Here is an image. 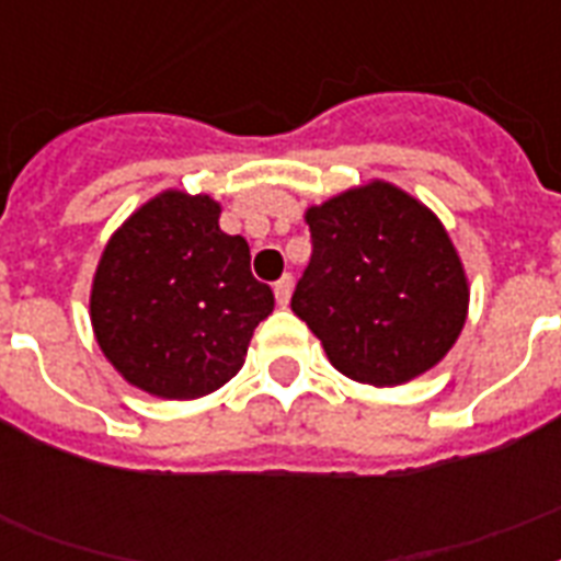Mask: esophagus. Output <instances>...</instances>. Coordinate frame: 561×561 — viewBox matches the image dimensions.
Returning a JSON list of instances; mask_svg holds the SVG:
<instances>
[{
  "label": "esophagus",
  "instance_id": "esophagus-1",
  "mask_svg": "<svg viewBox=\"0 0 561 561\" xmlns=\"http://www.w3.org/2000/svg\"><path fill=\"white\" fill-rule=\"evenodd\" d=\"M290 290H294V279H290V276H282V279L276 282V285H273L276 302H279L282 308H285L290 302Z\"/></svg>",
  "mask_w": 561,
  "mask_h": 561
}]
</instances>
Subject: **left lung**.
I'll return each instance as SVG.
<instances>
[{"label":"left lung","instance_id":"1","mask_svg":"<svg viewBox=\"0 0 561 561\" xmlns=\"http://www.w3.org/2000/svg\"><path fill=\"white\" fill-rule=\"evenodd\" d=\"M314 253L290 308L332 367L399 387L451 352L469 317V276L448 229L425 203L369 180L308 206Z\"/></svg>","mask_w":561,"mask_h":561}]
</instances>
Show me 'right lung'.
Listing matches in <instances>:
<instances>
[{
    "label": "right lung",
    "instance_id": "right-lung-1",
    "mask_svg": "<svg viewBox=\"0 0 561 561\" xmlns=\"http://www.w3.org/2000/svg\"><path fill=\"white\" fill-rule=\"evenodd\" d=\"M218 218L209 194H153L110 236L92 276L90 323L104 358L157 399L224 387L273 311V290L250 273V247Z\"/></svg>",
    "mask_w": 561,
    "mask_h": 561
}]
</instances>
